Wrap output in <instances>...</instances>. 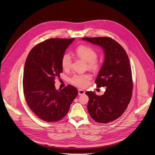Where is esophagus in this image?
<instances>
[{
	"mask_svg": "<svg viewBox=\"0 0 155 155\" xmlns=\"http://www.w3.org/2000/svg\"><path fill=\"white\" fill-rule=\"evenodd\" d=\"M78 91V95H80V96L84 94V93H85V91L84 90H83L79 89Z\"/></svg>",
	"mask_w": 155,
	"mask_h": 155,
	"instance_id": "1",
	"label": "esophagus"
}]
</instances>
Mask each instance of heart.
Listing matches in <instances>:
<instances>
[{
  "label": "heart",
  "mask_w": 155,
  "mask_h": 155,
  "mask_svg": "<svg viewBox=\"0 0 155 155\" xmlns=\"http://www.w3.org/2000/svg\"><path fill=\"white\" fill-rule=\"evenodd\" d=\"M75 54L87 62V68L92 70H97L99 63L97 59V53L91 47L80 45L75 50ZM61 65L63 69L68 70L71 68L72 58L69 54H64L61 58ZM92 76L90 74H74L70 78V82L79 87H86L90 84Z\"/></svg>",
  "instance_id": "heart-1"
}]
</instances>
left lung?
I'll return each instance as SVG.
<instances>
[{
    "instance_id": "obj_1",
    "label": "left lung",
    "mask_w": 155,
    "mask_h": 155,
    "mask_svg": "<svg viewBox=\"0 0 155 155\" xmlns=\"http://www.w3.org/2000/svg\"><path fill=\"white\" fill-rule=\"evenodd\" d=\"M101 46L105 61L95 81L97 87H106L104 94L97 96L87 91V110L91 117L99 123H108L120 117L132 97L133 81L128 56L122 46L108 37L81 38Z\"/></svg>"
}]
</instances>
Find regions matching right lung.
Here are the masks:
<instances>
[{
  "instance_id": "right-lung-1",
  "label": "right lung",
  "mask_w": 155,
  "mask_h": 155,
  "mask_svg": "<svg viewBox=\"0 0 155 155\" xmlns=\"http://www.w3.org/2000/svg\"><path fill=\"white\" fill-rule=\"evenodd\" d=\"M72 38H50L29 52L23 72V93L32 111L41 120L55 122L63 118L78 92L72 85L56 90L55 80L62 72L61 58Z\"/></svg>"
}]
</instances>
